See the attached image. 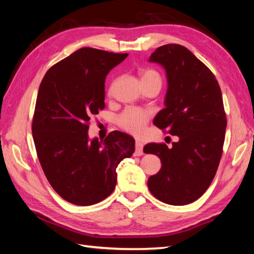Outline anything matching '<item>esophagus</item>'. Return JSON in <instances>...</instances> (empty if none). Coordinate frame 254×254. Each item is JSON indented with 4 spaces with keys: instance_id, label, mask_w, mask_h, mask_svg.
<instances>
[{
    "instance_id": "1",
    "label": "esophagus",
    "mask_w": 254,
    "mask_h": 254,
    "mask_svg": "<svg viewBox=\"0 0 254 254\" xmlns=\"http://www.w3.org/2000/svg\"><path fill=\"white\" fill-rule=\"evenodd\" d=\"M135 156H141L143 155V144L141 142L136 141L135 143V153H134Z\"/></svg>"
}]
</instances>
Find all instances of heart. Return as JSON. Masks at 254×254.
Returning a JSON list of instances; mask_svg holds the SVG:
<instances>
[{"label": "heart", "mask_w": 254, "mask_h": 254, "mask_svg": "<svg viewBox=\"0 0 254 254\" xmlns=\"http://www.w3.org/2000/svg\"><path fill=\"white\" fill-rule=\"evenodd\" d=\"M158 79L159 75L153 69H143L141 72V80ZM148 121V115L139 109H127L118 118L119 127L134 135H141L144 133Z\"/></svg>", "instance_id": "heart-1"}]
</instances>
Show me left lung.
<instances>
[{
	"label": "left lung",
	"instance_id": "8db88e82",
	"mask_svg": "<svg viewBox=\"0 0 254 254\" xmlns=\"http://www.w3.org/2000/svg\"><path fill=\"white\" fill-rule=\"evenodd\" d=\"M148 61L164 67L167 78L165 108L153 123L179 139L171 148L145 145L144 153L161 161L147 186L166 204H190L207 190L222 157L227 127L222 90L209 68L180 45L157 48Z\"/></svg>",
	"mask_w": 254,
	"mask_h": 254
}]
</instances>
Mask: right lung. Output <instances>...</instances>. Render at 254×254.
Returning a JSON list of instances; mask_svg holds the SVG:
<instances>
[{
	"label": "right lung",
	"mask_w": 254,
	"mask_h": 254,
	"mask_svg": "<svg viewBox=\"0 0 254 254\" xmlns=\"http://www.w3.org/2000/svg\"><path fill=\"white\" fill-rule=\"evenodd\" d=\"M127 53L82 48L53 65L38 91L32 137L48 181L65 201L88 206L117 185V167L130 158L135 139L113 131L89 138L88 122L105 108V79Z\"/></svg>",
	"instance_id": "right-lung-1"
}]
</instances>
